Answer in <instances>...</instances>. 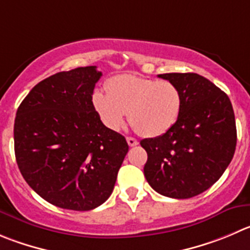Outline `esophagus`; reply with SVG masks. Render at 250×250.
<instances>
[{
    "mask_svg": "<svg viewBox=\"0 0 250 250\" xmlns=\"http://www.w3.org/2000/svg\"><path fill=\"white\" fill-rule=\"evenodd\" d=\"M126 141H127V144H129L130 147H134L139 144V142H137V140L134 139V137H126Z\"/></svg>",
    "mask_w": 250,
    "mask_h": 250,
    "instance_id": "34e87169",
    "label": "esophagus"
}]
</instances>
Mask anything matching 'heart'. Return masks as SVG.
<instances>
[{"mask_svg": "<svg viewBox=\"0 0 250 250\" xmlns=\"http://www.w3.org/2000/svg\"><path fill=\"white\" fill-rule=\"evenodd\" d=\"M92 101L109 129L120 130L129 113L132 127L145 137L169 131L183 106L182 92L175 83L135 75L114 77L108 83V92H94Z\"/></svg>", "mask_w": 250, "mask_h": 250, "instance_id": "b5f03b06", "label": "heart"}]
</instances>
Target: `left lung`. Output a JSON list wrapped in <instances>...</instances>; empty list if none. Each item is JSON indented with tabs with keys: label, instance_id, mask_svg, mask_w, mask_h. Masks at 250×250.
Listing matches in <instances>:
<instances>
[{
	"label": "left lung",
	"instance_id": "left-lung-1",
	"mask_svg": "<svg viewBox=\"0 0 250 250\" xmlns=\"http://www.w3.org/2000/svg\"><path fill=\"white\" fill-rule=\"evenodd\" d=\"M158 77L179 87L183 106L169 131L140 142L147 152L145 177L161 195L189 199L212 187L233 158V108L225 92L198 73Z\"/></svg>",
	"mask_w": 250,
	"mask_h": 250
}]
</instances>
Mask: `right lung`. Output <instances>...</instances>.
<instances>
[{"label": "right lung", "mask_w": 250, "mask_h": 250, "mask_svg": "<svg viewBox=\"0 0 250 250\" xmlns=\"http://www.w3.org/2000/svg\"><path fill=\"white\" fill-rule=\"evenodd\" d=\"M102 77L96 66L55 73L23 99L14 120L21 173L44 200L88 211L113 192L129 146L102 123L92 102Z\"/></svg>", "instance_id": "1"}]
</instances>
